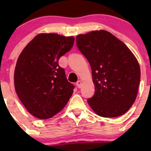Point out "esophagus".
<instances>
[{"label": "esophagus", "instance_id": "obj_1", "mask_svg": "<svg viewBox=\"0 0 151 151\" xmlns=\"http://www.w3.org/2000/svg\"><path fill=\"white\" fill-rule=\"evenodd\" d=\"M76 85H77V86L78 87V88H81L82 81H80V80H79V81L77 82V83H76Z\"/></svg>", "mask_w": 151, "mask_h": 151}]
</instances>
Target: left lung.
<instances>
[{
    "label": "left lung",
    "mask_w": 151,
    "mask_h": 151,
    "mask_svg": "<svg viewBox=\"0 0 151 151\" xmlns=\"http://www.w3.org/2000/svg\"><path fill=\"white\" fill-rule=\"evenodd\" d=\"M76 42L92 69L95 94L88 100L91 109L104 118L126 113L136 100L140 81V68L134 55L104 30L77 35Z\"/></svg>",
    "instance_id": "obj_1"
}]
</instances>
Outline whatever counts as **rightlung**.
<instances>
[{
    "mask_svg": "<svg viewBox=\"0 0 151 151\" xmlns=\"http://www.w3.org/2000/svg\"><path fill=\"white\" fill-rule=\"evenodd\" d=\"M74 36L39 33L23 49L14 75L18 97L30 114L42 120L62 110L73 93L58 60L73 47Z\"/></svg>",
    "mask_w": 151,
    "mask_h": 151,
    "instance_id": "1",
    "label": "right lung"
}]
</instances>
